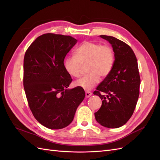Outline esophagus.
<instances>
[{
	"mask_svg": "<svg viewBox=\"0 0 160 160\" xmlns=\"http://www.w3.org/2000/svg\"><path fill=\"white\" fill-rule=\"evenodd\" d=\"M91 95H92V93L90 92V91H86L85 92V96L86 98H89Z\"/></svg>",
	"mask_w": 160,
	"mask_h": 160,
	"instance_id": "obj_1",
	"label": "esophagus"
}]
</instances>
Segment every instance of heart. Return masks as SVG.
I'll use <instances>...</instances> for the list:
<instances>
[{"label":"heart","instance_id":"1","mask_svg":"<svg viewBox=\"0 0 160 160\" xmlns=\"http://www.w3.org/2000/svg\"><path fill=\"white\" fill-rule=\"evenodd\" d=\"M114 60V52L110 46L85 41L75 51V56H68L64 59V67L71 76L78 78L82 65L87 64V72L89 73L76 81L75 84L88 91L100 82V76L104 78L110 74Z\"/></svg>","mask_w":160,"mask_h":160}]
</instances>
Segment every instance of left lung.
Segmentation results:
<instances>
[{
    "label": "left lung",
    "instance_id": "obj_1",
    "mask_svg": "<svg viewBox=\"0 0 160 160\" xmlns=\"http://www.w3.org/2000/svg\"><path fill=\"white\" fill-rule=\"evenodd\" d=\"M100 36L112 45L115 60L111 72L93 92L102 100L95 118L103 127L116 128L127 123L136 107L140 85L138 64L127 44L113 36Z\"/></svg>",
    "mask_w": 160,
    "mask_h": 160
}]
</instances>
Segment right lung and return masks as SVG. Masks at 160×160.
<instances>
[{"label": "right lung", "mask_w": 160, "mask_h": 160, "mask_svg": "<svg viewBox=\"0 0 160 160\" xmlns=\"http://www.w3.org/2000/svg\"><path fill=\"white\" fill-rule=\"evenodd\" d=\"M77 41L70 36L45 33L24 57L23 85L29 107L37 121L50 129L70 124L85 97L82 88L68 89L72 78L64 67V58Z\"/></svg>", "instance_id": "obj_1"}]
</instances>
